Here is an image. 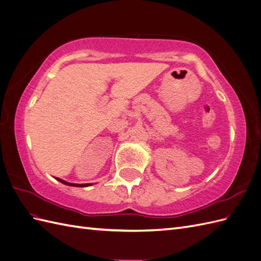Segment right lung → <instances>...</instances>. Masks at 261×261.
<instances>
[{
  "mask_svg": "<svg viewBox=\"0 0 261 261\" xmlns=\"http://www.w3.org/2000/svg\"><path fill=\"white\" fill-rule=\"evenodd\" d=\"M55 179H58L59 181H61L62 184L67 185V186H75V187H87V186H91V185H92L91 183H90V184H74V183H68V181H66V180H64V179H61V178H59V177H55Z\"/></svg>",
  "mask_w": 261,
  "mask_h": 261,
  "instance_id": "1",
  "label": "right lung"
}]
</instances>
